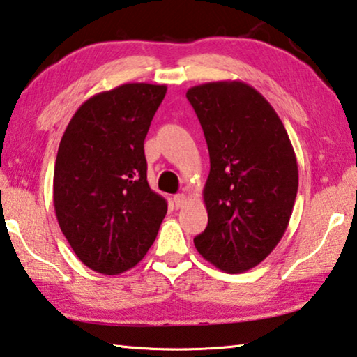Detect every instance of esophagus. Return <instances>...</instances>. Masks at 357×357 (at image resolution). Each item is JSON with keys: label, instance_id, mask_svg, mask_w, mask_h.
<instances>
[{"label": "esophagus", "instance_id": "34e87169", "mask_svg": "<svg viewBox=\"0 0 357 357\" xmlns=\"http://www.w3.org/2000/svg\"><path fill=\"white\" fill-rule=\"evenodd\" d=\"M174 202H175V207L182 208L185 204H186V195H183V192H180V195H175L174 196Z\"/></svg>", "mask_w": 357, "mask_h": 357}]
</instances>
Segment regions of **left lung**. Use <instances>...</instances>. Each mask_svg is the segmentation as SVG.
<instances>
[{
	"instance_id": "1",
	"label": "left lung",
	"mask_w": 357,
	"mask_h": 357,
	"mask_svg": "<svg viewBox=\"0 0 357 357\" xmlns=\"http://www.w3.org/2000/svg\"><path fill=\"white\" fill-rule=\"evenodd\" d=\"M186 98L210 156L208 223L195 245L220 271H250L289 225L299 186L293 144L267 99L245 82H208L191 86Z\"/></svg>"
}]
</instances>
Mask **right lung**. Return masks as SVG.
<instances>
[{
	"instance_id": "add662e5",
	"label": "right lung",
	"mask_w": 357,
	"mask_h": 357,
	"mask_svg": "<svg viewBox=\"0 0 357 357\" xmlns=\"http://www.w3.org/2000/svg\"><path fill=\"white\" fill-rule=\"evenodd\" d=\"M166 85L123 84L82 104L54 171L60 229L91 271L119 275L147 255L167 202L150 188L144 140Z\"/></svg>"
}]
</instances>
